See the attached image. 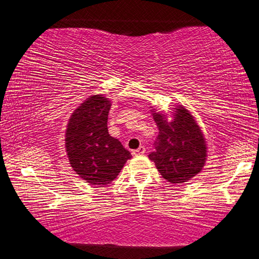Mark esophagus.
<instances>
[{
  "instance_id": "obj_1",
  "label": "esophagus",
  "mask_w": 259,
  "mask_h": 259,
  "mask_svg": "<svg viewBox=\"0 0 259 259\" xmlns=\"http://www.w3.org/2000/svg\"><path fill=\"white\" fill-rule=\"evenodd\" d=\"M143 154H145V147H143V145H141L140 148L133 151V155H135V156H137V155H143Z\"/></svg>"
}]
</instances>
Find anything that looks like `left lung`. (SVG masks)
Returning <instances> with one entry per match:
<instances>
[{"mask_svg":"<svg viewBox=\"0 0 259 259\" xmlns=\"http://www.w3.org/2000/svg\"><path fill=\"white\" fill-rule=\"evenodd\" d=\"M152 117L158 126L157 141L149 158L155 163L162 177L172 184H182L199 174L205 165L207 147L201 126L183 105L170 112H156Z\"/></svg>","mask_w":259,"mask_h":259,"instance_id":"obj_1","label":"left lung"}]
</instances>
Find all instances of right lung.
I'll return each mask as SVG.
<instances>
[{
  "instance_id": "obj_1",
  "label": "right lung",
  "mask_w": 259,
  "mask_h": 259,
  "mask_svg": "<svg viewBox=\"0 0 259 259\" xmlns=\"http://www.w3.org/2000/svg\"><path fill=\"white\" fill-rule=\"evenodd\" d=\"M111 102L103 95H93L75 109L65 130V150L72 170L92 185L110 184L130 151L108 133Z\"/></svg>"
}]
</instances>
